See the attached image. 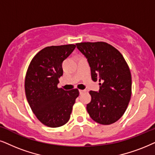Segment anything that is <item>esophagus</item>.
<instances>
[{
	"label": "esophagus",
	"instance_id": "34e87169",
	"mask_svg": "<svg viewBox=\"0 0 155 155\" xmlns=\"http://www.w3.org/2000/svg\"><path fill=\"white\" fill-rule=\"evenodd\" d=\"M79 93H80V94H81L82 93L85 92V90H79Z\"/></svg>",
	"mask_w": 155,
	"mask_h": 155
}]
</instances>
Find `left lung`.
<instances>
[{"mask_svg":"<svg viewBox=\"0 0 155 155\" xmlns=\"http://www.w3.org/2000/svg\"><path fill=\"white\" fill-rule=\"evenodd\" d=\"M76 47L87 59L98 91H90L86 106L90 117L101 125H110L124 114L130 100L132 79L124 57L112 45L104 42H81Z\"/></svg>","mask_w":155,"mask_h":155,"instance_id":"left-lung-1","label":"left lung"}]
</instances>
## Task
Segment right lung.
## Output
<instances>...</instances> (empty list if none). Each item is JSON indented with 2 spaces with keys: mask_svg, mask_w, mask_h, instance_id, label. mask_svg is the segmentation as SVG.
I'll use <instances>...</instances> for the list:
<instances>
[{
  "mask_svg": "<svg viewBox=\"0 0 155 155\" xmlns=\"http://www.w3.org/2000/svg\"><path fill=\"white\" fill-rule=\"evenodd\" d=\"M75 45L47 47L32 59L27 71L25 90L32 112L42 124L58 127L70 118L79 90L57 87L63 75L62 62L75 49Z\"/></svg>",
  "mask_w": 155,
  "mask_h": 155,
  "instance_id": "obj_1",
  "label": "right lung"
}]
</instances>
